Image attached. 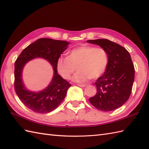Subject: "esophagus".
<instances>
[{
	"label": "esophagus",
	"mask_w": 149,
	"mask_h": 149,
	"mask_svg": "<svg viewBox=\"0 0 149 149\" xmlns=\"http://www.w3.org/2000/svg\"><path fill=\"white\" fill-rule=\"evenodd\" d=\"M77 86H79V87H81V88H84V87H86V86L85 84H77Z\"/></svg>",
	"instance_id": "obj_1"
}]
</instances>
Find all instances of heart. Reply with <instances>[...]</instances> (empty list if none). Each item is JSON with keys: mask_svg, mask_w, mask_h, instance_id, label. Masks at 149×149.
Segmentation results:
<instances>
[{"mask_svg": "<svg viewBox=\"0 0 149 149\" xmlns=\"http://www.w3.org/2000/svg\"><path fill=\"white\" fill-rule=\"evenodd\" d=\"M109 63L107 51L102 47L82 45L69 51L67 57L58 58L56 68L61 77L69 79L75 70L72 80L86 83L90 79H96L105 73Z\"/></svg>", "mask_w": 149, "mask_h": 149, "instance_id": "heart-1", "label": "heart"}]
</instances>
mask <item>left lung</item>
Listing matches in <instances>:
<instances>
[{"label": "left lung", "instance_id": "left-lung-1", "mask_svg": "<svg viewBox=\"0 0 149 149\" xmlns=\"http://www.w3.org/2000/svg\"><path fill=\"white\" fill-rule=\"evenodd\" d=\"M87 42L103 48L109 57L105 73L95 82L97 93L89 98V102L102 111H112L127 101L132 90L134 68L130 54L120 45L108 39L88 40Z\"/></svg>", "mask_w": 149, "mask_h": 149}]
</instances>
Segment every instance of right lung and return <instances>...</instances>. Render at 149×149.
Here are the masks:
<instances>
[{"instance_id": "add662e5", "label": "right lung", "mask_w": 149, "mask_h": 149, "mask_svg": "<svg viewBox=\"0 0 149 149\" xmlns=\"http://www.w3.org/2000/svg\"><path fill=\"white\" fill-rule=\"evenodd\" d=\"M70 42L67 41L41 38L30 44L21 53L15 63V89L22 102L32 111L49 113L56 109L64 100L71 84L58 74L56 61ZM39 57L47 60L54 69V76L47 87L35 92L28 90L22 78L25 64L33 58Z\"/></svg>"}]
</instances>
